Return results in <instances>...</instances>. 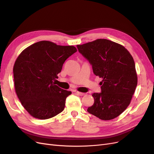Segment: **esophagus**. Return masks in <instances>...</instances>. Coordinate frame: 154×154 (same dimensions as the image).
<instances>
[{"label":"esophagus","instance_id":"obj_1","mask_svg":"<svg viewBox=\"0 0 154 154\" xmlns=\"http://www.w3.org/2000/svg\"><path fill=\"white\" fill-rule=\"evenodd\" d=\"M75 93H76V94L77 95H78V96H84V95H85L84 93L80 92H78V91H76V92H75Z\"/></svg>","mask_w":154,"mask_h":154}]
</instances>
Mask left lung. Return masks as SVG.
Instances as JSON below:
<instances>
[{
    "instance_id": "8db88e82",
    "label": "left lung",
    "mask_w": 154,
    "mask_h": 154,
    "mask_svg": "<svg viewBox=\"0 0 154 154\" xmlns=\"http://www.w3.org/2000/svg\"><path fill=\"white\" fill-rule=\"evenodd\" d=\"M77 48L103 79L101 92L93 93L94 103L87 112L102 120L118 117L129 105L137 84L132 55L123 45L106 39L78 45Z\"/></svg>"
}]
</instances>
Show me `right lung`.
Returning <instances> with one entry per match:
<instances>
[{
	"label": "right lung",
	"instance_id": "right-lung-1",
	"mask_svg": "<svg viewBox=\"0 0 154 154\" xmlns=\"http://www.w3.org/2000/svg\"><path fill=\"white\" fill-rule=\"evenodd\" d=\"M76 51L72 45L40 41L18 56L13 67L15 91L32 117L47 119L63 110L66 100L71 92L56 85L55 81L65 61Z\"/></svg>",
	"mask_w": 154,
	"mask_h": 154
}]
</instances>
